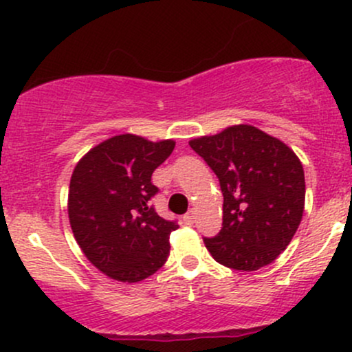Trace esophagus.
Wrapping results in <instances>:
<instances>
[{"mask_svg": "<svg viewBox=\"0 0 352 352\" xmlns=\"http://www.w3.org/2000/svg\"><path fill=\"white\" fill-rule=\"evenodd\" d=\"M193 221H195V212L193 210H190L184 215V223L185 225H193Z\"/></svg>", "mask_w": 352, "mask_h": 352, "instance_id": "obj_1", "label": "esophagus"}]
</instances>
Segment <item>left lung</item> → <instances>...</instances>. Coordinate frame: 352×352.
Masks as SVG:
<instances>
[{
    "label": "left lung",
    "mask_w": 352,
    "mask_h": 352,
    "mask_svg": "<svg viewBox=\"0 0 352 352\" xmlns=\"http://www.w3.org/2000/svg\"><path fill=\"white\" fill-rule=\"evenodd\" d=\"M220 180L223 227L204 238L228 268L254 272L289 245L305 212V170L292 148L248 124L190 140Z\"/></svg>",
    "instance_id": "left-lung-1"
}]
</instances>
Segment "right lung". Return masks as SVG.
Here are the masks:
<instances>
[{
  "mask_svg": "<svg viewBox=\"0 0 352 352\" xmlns=\"http://www.w3.org/2000/svg\"><path fill=\"white\" fill-rule=\"evenodd\" d=\"M173 140L114 135L92 147L72 172L67 213L76 241L99 272L137 283L160 270L170 253L175 221L157 215L152 173L170 155Z\"/></svg>",
  "mask_w": 352,
  "mask_h": 352,
  "instance_id": "1",
  "label": "right lung"
}]
</instances>
